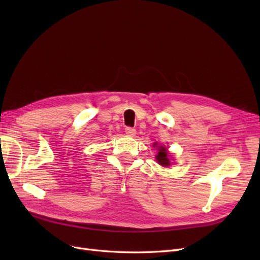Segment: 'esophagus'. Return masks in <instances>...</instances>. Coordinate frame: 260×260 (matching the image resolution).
Returning a JSON list of instances; mask_svg holds the SVG:
<instances>
[{"mask_svg":"<svg viewBox=\"0 0 260 260\" xmlns=\"http://www.w3.org/2000/svg\"><path fill=\"white\" fill-rule=\"evenodd\" d=\"M125 133H127V135H128V136H130V137H133V136H136L137 131H136V129H135V128L127 127V128H125Z\"/></svg>","mask_w":260,"mask_h":260,"instance_id":"obj_1","label":"esophagus"}]
</instances>
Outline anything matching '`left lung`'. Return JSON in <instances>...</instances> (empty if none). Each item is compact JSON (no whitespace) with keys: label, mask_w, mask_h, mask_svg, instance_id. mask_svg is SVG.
Wrapping results in <instances>:
<instances>
[{"label":"left lung","mask_w":260,"mask_h":260,"mask_svg":"<svg viewBox=\"0 0 260 260\" xmlns=\"http://www.w3.org/2000/svg\"><path fill=\"white\" fill-rule=\"evenodd\" d=\"M156 160L158 161L159 165H161V166H169L170 165V161L168 159V156H167V149L162 147V148H159V152L158 154H157L156 156Z\"/></svg>","instance_id":"1"}]
</instances>
